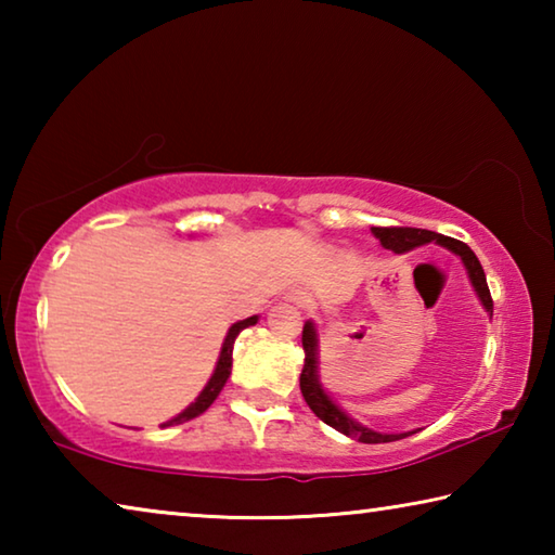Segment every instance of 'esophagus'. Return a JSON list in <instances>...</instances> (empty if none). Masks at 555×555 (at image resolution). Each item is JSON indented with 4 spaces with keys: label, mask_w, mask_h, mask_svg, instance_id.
<instances>
[{
    "label": "esophagus",
    "mask_w": 555,
    "mask_h": 555,
    "mask_svg": "<svg viewBox=\"0 0 555 555\" xmlns=\"http://www.w3.org/2000/svg\"><path fill=\"white\" fill-rule=\"evenodd\" d=\"M294 304H296V306H300V308H306V306H308V300H306L304 296H296V298H294Z\"/></svg>",
    "instance_id": "1"
}]
</instances>
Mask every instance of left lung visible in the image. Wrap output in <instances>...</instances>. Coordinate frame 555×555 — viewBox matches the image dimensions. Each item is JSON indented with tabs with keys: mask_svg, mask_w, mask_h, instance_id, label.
Instances as JSON below:
<instances>
[{
	"mask_svg": "<svg viewBox=\"0 0 555 555\" xmlns=\"http://www.w3.org/2000/svg\"><path fill=\"white\" fill-rule=\"evenodd\" d=\"M372 232H374V237L382 242V247L393 249L397 255H403V251H409L413 247H421V244H426V242H438V244H443V247H448L450 251H455V255L465 261L469 281H473V286L477 291V296H480L482 306L492 313V296H490V286H487V279H485V269L480 264V259L475 257V251L469 249L465 242L446 237V234H438L430 230H418V228H372ZM300 343H304V350H306V364H304V372H300V393H304L306 403L311 406L315 416L323 421V424H327L335 430H340V434L350 436L354 440H360V443H391V440L409 436V434H399V436L377 434V430L360 426L357 421L347 416L345 411L337 409L335 403L327 399V393L321 389V382H318V340H315L313 323L304 325Z\"/></svg>",
	"mask_w": 555,
	"mask_h": 555,
	"instance_id": "left-lung-1",
	"label": "left lung"
}]
</instances>
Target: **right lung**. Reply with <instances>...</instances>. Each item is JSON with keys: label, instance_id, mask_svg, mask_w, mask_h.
<instances>
[{"label": "right lung", "instance_id": "obj_1", "mask_svg": "<svg viewBox=\"0 0 555 555\" xmlns=\"http://www.w3.org/2000/svg\"><path fill=\"white\" fill-rule=\"evenodd\" d=\"M255 323H257V315H251V318H247V321H240V323H234V325L230 327V333H228V337H224V343H222L218 367H215L210 382L205 384V389L201 391V397L195 399V401L191 403V406H188L183 413H178L176 418L166 421L164 428H166V426H176V424H185V421L201 416V413H203L205 409H208L215 399H218V393L222 391L224 382H228L230 370H232V347H234V340H237V335L244 331V327H249V325H255Z\"/></svg>", "mask_w": 555, "mask_h": 555}]
</instances>
